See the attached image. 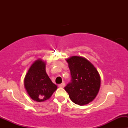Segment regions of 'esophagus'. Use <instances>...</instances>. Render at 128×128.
<instances>
[{
  "instance_id": "obj_1",
  "label": "esophagus",
  "mask_w": 128,
  "mask_h": 128,
  "mask_svg": "<svg viewBox=\"0 0 128 128\" xmlns=\"http://www.w3.org/2000/svg\"><path fill=\"white\" fill-rule=\"evenodd\" d=\"M59 87H61V88H63V87H65V83H64V82H62V83L59 85Z\"/></svg>"
}]
</instances>
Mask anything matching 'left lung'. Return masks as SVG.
<instances>
[{
	"label": "left lung",
	"instance_id": "8db88e82",
	"mask_svg": "<svg viewBox=\"0 0 128 128\" xmlns=\"http://www.w3.org/2000/svg\"><path fill=\"white\" fill-rule=\"evenodd\" d=\"M71 74V82L65 87L74 104L83 106L92 102L97 95L101 84L98 72L86 58L73 56L66 59Z\"/></svg>",
	"mask_w": 128,
	"mask_h": 128
}]
</instances>
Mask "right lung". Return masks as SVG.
<instances>
[{
    "label": "right lung",
    "mask_w": 128,
    "mask_h": 128,
    "mask_svg": "<svg viewBox=\"0 0 128 128\" xmlns=\"http://www.w3.org/2000/svg\"><path fill=\"white\" fill-rule=\"evenodd\" d=\"M46 62L41 59L31 65L24 78L27 94L34 101L41 102L48 100L58 88L46 72Z\"/></svg>",
    "instance_id": "obj_1"
}]
</instances>
